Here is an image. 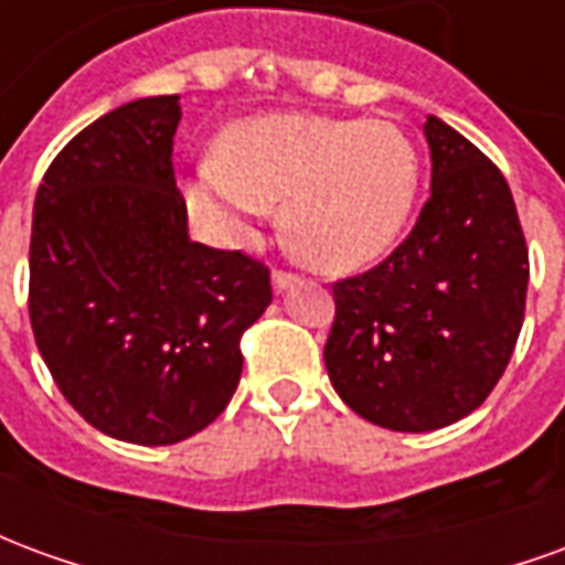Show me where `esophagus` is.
<instances>
[{
  "label": "esophagus",
  "mask_w": 565,
  "mask_h": 565,
  "mask_svg": "<svg viewBox=\"0 0 565 565\" xmlns=\"http://www.w3.org/2000/svg\"><path fill=\"white\" fill-rule=\"evenodd\" d=\"M296 284V275H290V271H281L275 269L271 271V287H275V294H284L287 287H294Z\"/></svg>",
  "instance_id": "esophagus-1"
}]
</instances>
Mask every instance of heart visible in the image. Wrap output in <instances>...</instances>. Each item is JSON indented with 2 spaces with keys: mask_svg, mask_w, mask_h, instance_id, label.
Segmentation results:
<instances>
[{
  "mask_svg": "<svg viewBox=\"0 0 565 565\" xmlns=\"http://www.w3.org/2000/svg\"><path fill=\"white\" fill-rule=\"evenodd\" d=\"M420 157L391 120L263 115L235 124L221 157L199 162L186 209L217 242L245 245L271 205L284 202V235L327 271L379 259L415 209Z\"/></svg>",
  "mask_w": 565,
  "mask_h": 565,
  "instance_id": "1",
  "label": "heart"
}]
</instances>
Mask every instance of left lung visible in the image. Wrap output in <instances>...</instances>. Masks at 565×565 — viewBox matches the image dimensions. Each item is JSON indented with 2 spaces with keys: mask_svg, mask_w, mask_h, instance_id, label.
<instances>
[{
  "mask_svg": "<svg viewBox=\"0 0 565 565\" xmlns=\"http://www.w3.org/2000/svg\"><path fill=\"white\" fill-rule=\"evenodd\" d=\"M415 230L375 269L332 284L323 363L348 408L396 433L472 415L521 335L530 259L505 178L438 117Z\"/></svg>",
  "mask_w": 565,
  "mask_h": 565,
  "instance_id": "1",
  "label": "left lung"
}]
</instances>
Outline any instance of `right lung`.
<instances>
[{
    "label": "right lung",
    "mask_w": 565,
    "mask_h": 565,
    "mask_svg": "<svg viewBox=\"0 0 565 565\" xmlns=\"http://www.w3.org/2000/svg\"><path fill=\"white\" fill-rule=\"evenodd\" d=\"M178 96L108 111L56 153L35 193L30 320L68 405L99 433L174 445L221 415L269 269L190 242L172 169Z\"/></svg>",
    "instance_id": "obj_1"
}]
</instances>
